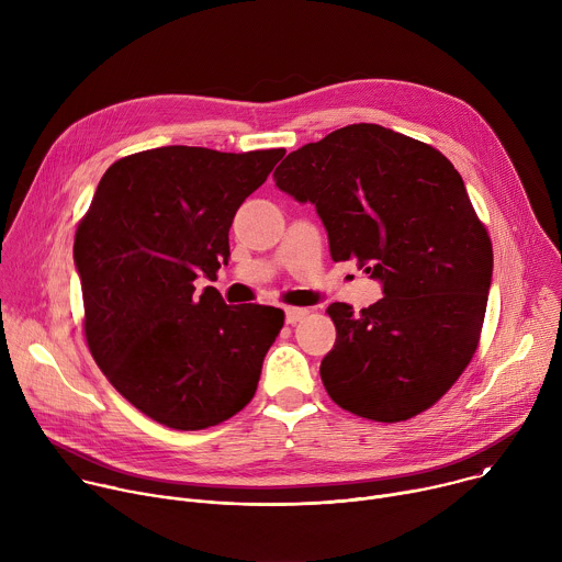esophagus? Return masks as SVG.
Wrapping results in <instances>:
<instances>
[{
    "instance_id": "1",
    "label": "esophagus",
    "mask_w": 562,
    "mask_h": 562,
    "mask_svg": "<svg viewBox=\"0 0 562 562\" xmlns=\"http://www.w3.org/2000/svg\"><path fill=\"white\" fill-rule=\"evenodd\" d=\"M308 311L306 308H297V306H286L284 308V319H286V325H297L300 319L306 315Z\"/></svg>"
}]
</instances>
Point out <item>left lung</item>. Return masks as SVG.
Here are the masks:
<instances>
[{
  "label": "left lung",
  "mask_w": 562,
  "mask_h": 562,
  "mask_svg": "<svg viewBox=\"0 0 562 562\" xmlns=\"http://www.w3.org/2000/svg\"><path fill=\"white\" fill-rule=\"evenodd\" d=\"M273 180L315 206L336 262L382 284L358 315L327 308L338 336L319 375L334 403L378 423L429 409L475 353L494 271L460 173L429 144L351 124L289 153Z\"/></svg>",
  "instance_id": "left-lung-1"
}]
</instances>
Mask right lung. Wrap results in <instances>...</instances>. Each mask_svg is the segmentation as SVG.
<instances>
[{
	"mask_svg": "<svg viewBox=\"0 0 562 562\" xmlns=\"http://www.w3.org/2000/svg\"><path fill=\"white\" fill-rule=\"evenodd\" d=\"M284 148L220 153L159 146L117 159L75 233L89 349L128 403L180 431L220 425L258 389L284 313L226 304L235 211L265 184Z\"/></svg>",
	"mask_w": 562,
	"mask_h": 562,
	"instance_id": "obj_1",
	"label": "right lung"
}]
</instances>
